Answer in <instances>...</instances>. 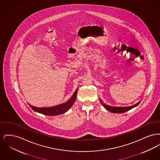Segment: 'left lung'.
<instances>
[{"label":"left lung","instance_id":"8db88e82","mask_svg":"<svg viewBox=\"0 0 160 160\" xmlns=\"http://www.w3.org/2000/svg\"><path fill=\"white\" fill-rule=\"evenodd\" d=\"M100 102L102 103V104L104 106V107L106 108V109H107L108 111H110V112H112V113H125V112L128 111L129 110H131V108L137 106L140 103V102H138V103L136 104L134 106H132L121 107H112L108 106V105H107L106 104H104L101 99H100Z\"/></svg>","mask_w":160,"mask_h":160}]
</instances>
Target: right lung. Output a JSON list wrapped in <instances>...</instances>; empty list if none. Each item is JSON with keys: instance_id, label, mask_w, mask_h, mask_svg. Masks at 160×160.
I'll list each match as a JSON object with an SVG mask.
<instances>
[{"instance_id": "add662e5", "label": "right lung", "mask_w": 160, "mask_h": 160, "mask_svg": "<svg viewBox=\"0 0 160 160\" xmlns=\"http://www.w3.org/2000/svg\"><path fill=\"white\" fill-rule=\"evenodd\" d=\"M77 90L75 92L71 98L65 103L61 104L60 105L51 107H37L33 106L29 104L31 108L35 111L39 113L47 115V116H56L59 114H63L67 112L71 107L72 106L76 99Z\"/></svg>"}]
</instances>
